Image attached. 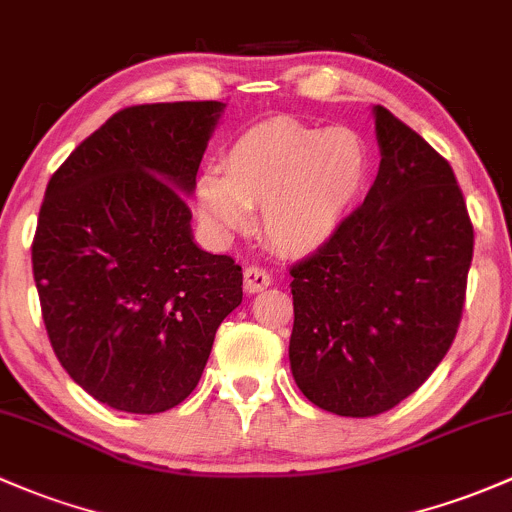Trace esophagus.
<instances>
[{"instance_id":"esophagus-1","label":"esophagus","mask_w":512,"mask_h":512,"mask_svg":"<svg viewBox=\"0 0 512 512\" xmlns=\"http://www.w3.org/2000/svg\"><path fill=\"white\" fill-rule=\"evenodd\" d=\"M242 284H245L247 294H260L270 287L272 277L270 272H265L262 267L252 265V267H245V272H242Z\"/></svg>"}]
</instances>
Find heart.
Wrapping results in <instances>:
<instances>
[{"label": "heart", "mask_w": 512, "mask_h": 512, "mask_svg": "<svg viewBox=\"0 0 512 512\" xmlns=\"http://www.w3.org/2000/svg\"><path fill=\"white\" fill-rule=\"evenodd\" d=\"M365 179L368 152L351 129L274 120L230 144L223 174H203L193 203L218 238L250 228V211L262 208V233L277 250L311 255L351 218Z\"/></svg>", "instance_id": "b5f03b06"}]
</instances>
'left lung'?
I'll return each mask as SVG.
<instances>
[{"mask_svg":"<svg viewBox=\"0 0 512 512\" xmlns=\"http://www.w3.org/2000/svg\"><path fill=\"white\" fill-rule=\"evenodd\" d=\"M373 117L375 184L289 284L294 383L341 417L392 410L434 373L459 328L473 257L449 161L385 107Z\"/></svg>","mask_w":512,"mask_h":512,"instance_id":"1","label":"left lung"}]
</instances>
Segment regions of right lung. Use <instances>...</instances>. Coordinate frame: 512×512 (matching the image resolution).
<instances>
[{"mask_svg":"<svg viewBox=\"0 0 512 512\" xmlns=\"http://www.w3.org/2000/svg\"><path fill=\"white\" fill-rule=\"evenodd\" d=\"M225 102L120 110L51 176L31 262L43 324L66 373L134 414L193 392L242 270L193 240L186 196Z\"/></svg>","mask_w":512,"mask_h":512,"instance_id":"add662e5","label":"right lung"}]
</instances>
